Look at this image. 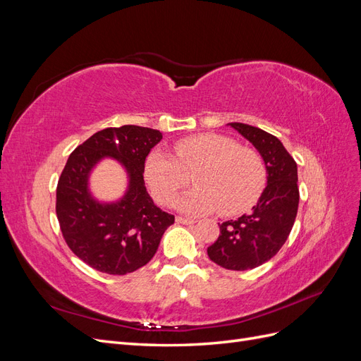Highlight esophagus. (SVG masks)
I'll return each instance as SVG.
<instances>
[{"instance_id": "1", "label": "esophagus", "mask_w": 361, "mask_h": 361, "mask_svg": "<svg viewBox=\"0 0 361 361\" xmlns=\"http://www.w3.org/2000/svg\"><path fill=\"white\" fill-rule=\"evenodd\" d=\"M176 223H180V224H194L195 221L192 220V218H183V216H176Z\"/></svg>"}]
</instances>
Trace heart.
I'll list each match as a JSON object with an SVG mask.
<instances>
[{
	"instance_id": "1",
	"label": "heart",
	"mask_w": 361,
	"mask_h": 361,
	"mask_svg": "<svg viewBox=\"0 0 361 361\" xmlns=\"http://www.w3.org/2000/svg\"><path fill=\"white\" fill-rule=\"evenodd\" d=\"M176 158L161 149L145 161V180L154 197L169 203L188 183L194 190L174 199L173 206L188 214L220 211L236 215L253 206L265 188V164L256 150L238 146L231 137L197 134L176 141Z\"/></svg>"
}]
</instances>
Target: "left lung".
Returning a JSON list of instances; mask_svg holds the SVG:
<instances>
[{
    "instance_id": "left-lung-1",
    "label": "left lung",
    "mask_w": 361,
    "mask_h": 361,
    "mask_svg": "<svg viewBox=\"0 0 361 361\" xmlns=\"http://www.w3.org/2000/svg\"><path fill=\"white\" fill-rule=\"evenodd\" d=\"M227 125L259 152L267 187L250 214L220 224V236L207 247V256L226 269L247 271L274 257L286 243L298 212V167L277 137L245 123Z\"/></svg>"
}]
</instances>
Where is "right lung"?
<instances>
[{"instance_id":"add662e5","label":"right lung","mask_w":361,"mask_h":361,"mask_svg":"<svg viewBox=\"0 0 361 361\" xmlns=\"http://www.w3.org/2000/svg\"><path fill=\"white\" fill-rule=\"evenodd\" d=\"M162 140L158 129L135 125L106 128L76 147L59 179L57 218L69 248L87 265L111 276H125L155 256L161 238L174 223L154 203L145 185V161ZM105 159L127 174L126 192L99 201L90 179Z\"/></svg>"}]
</instances>
